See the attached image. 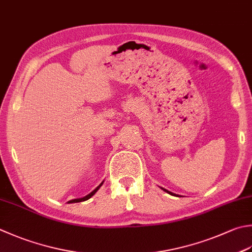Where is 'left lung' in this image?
I'll use <instances>...</instances> for the list:
<instances>
[{"instance_id":"1","label":"left lung","mask_w":252,"mask_h":252,"mask_svg":"<svg viewBox=\"0 0 252 252\" xmlns=\"http://www.w3.org/2000/svg\"><path fill=\"white\" fill-rule=\"evenodd\" d=\"M160 189H161V190H164V191H165V192H167V193H169V194H170V195H175V196H179V195H178V194H176V193H172V192H170V191H168V190H166V189H165V188H160Z\"/></svg>"}]
</instances>
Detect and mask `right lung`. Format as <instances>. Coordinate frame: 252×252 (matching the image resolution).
Listing matches in <instances>:
<instances>
[{
	"mask_svg": "<svg viewBox=\"0 0 252 252\" xmlns=\"http://www.w3.org/2000/svg\"><path fill=\"white\" fill-rule=\"evenodd\" d=\"M102 184H103V181L101 182V184L97 187V188L95 189V190H93L90 194H87V195H85V196H83V198H80V199H73V200H71V201H68L67 203H77V202H83V201H86V200H88V199H91L92 196L96 193V192L99 190V188L100 187L102 186Z\"/></svg>",
	"mask_w": 252,
	"mask_h": 252,
	"instance_id": "add662e5",
	"label": "right lung"
}]
</instances>
